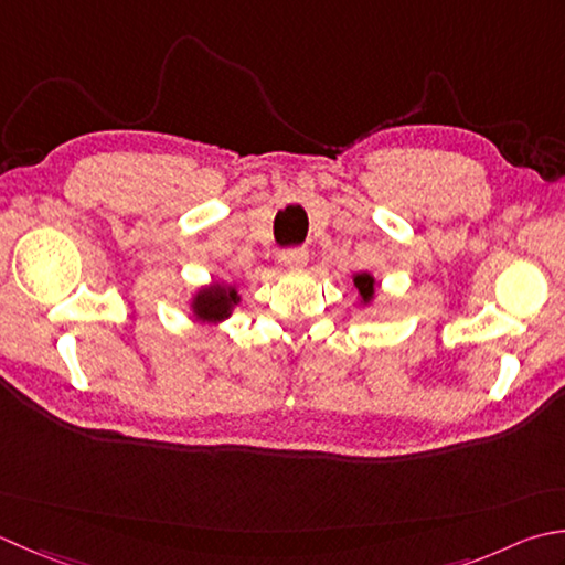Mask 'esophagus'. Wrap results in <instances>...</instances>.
<instances>
[{
	"mask_svg": "<svg viewBox=\"0 0 565 565\" xmlns=\"http://www.w3.org/2000/svg\"><path fill=\"white\" fill-rule=\"evenodd\" d=\"M281 262L286 269H301L308 262V249L306 247H289L281 252Z\"/></svg>",
	"mask_w": 565,
	"mask_h": 565,
	"instance_id": "34e87169",
	"label": "esophagus"
}]
</instances>
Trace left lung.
Masks as SVG:
<instances>
[{"label":"left lung","mask_w":565,"mask_h":565,"mask_svg":"<svg viewBox=\"0 0 565 565\" xmlns=\"http://www.w3.org/2000/svg\"><path fill=\"white\" fill-rule=\"evenodd\" d=\"M355 286L360 289V294H362L364 301H370L372 294H374V281H372V276H370V274H360V276H355Z\"/></svg>","instance_id":"1"}]
</instances>
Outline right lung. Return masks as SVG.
Segmentation results:
<instances>
[{
    "instance_id": "add662e5",
    "label": "right lung",
    "mask_w": 565,
    "mask_h": 565,
    "mask_svg": "<svg viewBox=\"0 0 565 565\" xmlns=\"http://www.w3.org/2000/svg\"><path fill=\"white\" fill-rule=\"evenodd\" d=\"M237 301V291L232 286H210V289L195 296V313L203 320H223L227 318L232 303Z\"/></svg>"
}]
</instances>
